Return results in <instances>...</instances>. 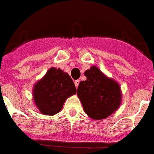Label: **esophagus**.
Returning <instances> with one entry per match:
<instances>
[{
    "mask_svg": "<svg viewBox=\"0 0 154 154\" xmlns=\"http://www.w3.org/2000/svg\"><path fill=\"white\" fill-rule=\"evenodd\" d=\"M79 83H80L79 80H77V81H74V85H75V86H76V88H77V87H78V85H79Z\"/></svg>",
    "mask_w": 154,
    "mask_h": 154,
    "instance_id": "1",
    "label": "esophagus"
}]
</instances>
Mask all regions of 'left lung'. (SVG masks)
<instances>
[{
    "instance_id": "1",
    "label": "left lung",
    "mask_w": 154,
    "mask_h": 154,
    "mask_svg": "<svg viewBox=\"0 0 154 154\" xmlns=\"http://www.w3.org/2000/svg\"><path fill=\"white\" fill-rule=\"evenodd\" d=\"M85 76L87 79L81 81L77 88V97L84 111L92 119L107 118L120 106V86L103 74L97 66H92L86 70Z\"/></svg>"
}]
</instances>
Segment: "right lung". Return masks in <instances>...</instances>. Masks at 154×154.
<instances>
[{"mask_svg":"<svg viewBox=\"0 0 154 154\" xmlns=\"http://www.w3.org/2000/svg\"><path fill=\"white\" fill-rule=\"evenodd\" d=\"M76 92L77 89L69 75L61 69L52 67L35 84L32 96L41 113L54 116L62 110L66 99Z\"/></svg>","mask_w":154,"mask_h":154,"instance_id":"add662e5","label":"right lung"}]
</instances>
